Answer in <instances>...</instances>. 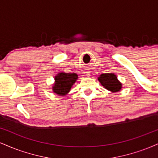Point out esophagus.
<instances>
[{"instance_id":"34e87169","label":"esophagus","mask_w":158,"mask_h":158,"mask_svg":"<svg viewBox=\"0 0 158 158\" xmlns=\"http://www.w3.org/2000/svg\"><path fill=\"white\" fill-rule=\"evenodd\" d=\"M89 75H90V74L88 73H88H87V76H89Z\"/></svg>"}]
</instances>
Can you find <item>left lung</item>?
<instances>
[{
  "mask_svg": "<svg viewBox=\"0 0 158 158\" xmlns=\"http://www.w3.org/2000/svg\"><path fill=\"white\" fill-rule=\"evenodd\" d=\"M98 80L106 89L110 90L111 93H117L122 89V83L118 80L114 73L101 74L98 77Z\"/></svg>",
  "mask_w": 158,
  "mask_h": 158,
  "instance_id": "1",
  "label": "left lung"
}]
</instances>
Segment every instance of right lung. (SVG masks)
I'll return each instance as SVG.
<instances>
[{
  "instance_id": "1",
  "label": "right lung",
  "mask_w": 158,
  "mask_h": 158,
  "mask_svg": "<svg viewBox=\"0 0 158 158\" xmlns=\"http://www.w3.org/2000/svg\"><path fill=\"white\" fill-rule=\"evenodd\" d=\"M78 79L77 73H67L64 72L57 73L55 77V81L52 85V90L58 96L67 95L71 90L72 86Z\"/></svg>"
}]
</instances>
